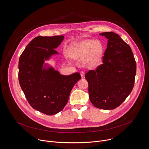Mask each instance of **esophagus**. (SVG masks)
Returning a JSON list of instances; mask_svg holds the SVG:
<instances>
[{
	"label": "esophagus",
	"mask_w": 149,
	"mask_h": 149,
	"mask_svg": "<svg viewBox=\"0 0 149 149\" xmlns=\"http://www.w3.org/2000/svg\"><path fill=\"white\" fill-rule=\"evenodd\" d=\"M80 74H81V77H84V75H85V72L84 71H81L80 72Z\"/></svg>",
	"instance_id": "esophagus-1"
}]
</instances>
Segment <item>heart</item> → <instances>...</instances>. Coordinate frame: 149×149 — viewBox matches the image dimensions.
<instances>
[{
    "label": "heart",
    "mask_w": 149,
    "mask_h": 149,
    "mask_svg": "<svg viewBox=\"0 0 149 149\" xmlns=\"http://www.w3.org/2000/svg\"><path fill=\"white\" fill-rule=\"evenodd\" d=\"M102 54V47L98 42L87 39L72 44L68 51L72 59H82L84 65L92 67L98 65Z\"/></svg>",
    "instance_id": "heart-1"
}]
</instances>
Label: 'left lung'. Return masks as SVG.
Returning a JSON list of instances; mask_svg holds the SVG:
<instances>
[{
  "mask_svg": "<svg viewBox=\"0 0 149 149\" xmlns=\"http://www.w3.org/2000/svg\"><path fill=\"white\" fill-rule=\"evenodd\" d=\"M108 39L102 63L90 70L85 78L88 82L89 98L95 107L113 110L131 93L134 84L136 62L130 46L112 32L100 34Z\"/></svg>",
  "mask_w": 149,
  "mask_h": 149,
  "instance_id": "8db88e82",
  "label": "left lung"
}]
</instances>
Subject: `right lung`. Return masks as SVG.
Segmentation results:
<instances>
[{
	"label": "right lung",
	"mask_w": 149,
	"mask_h": 149,
	"mask_svg": "<svg viewBox=\"0 0 149 149\" xmlns=\"http://www.w3.org/2000/svg\"><path fill=\"white\" fill-rule=\"evenodd\" d=\"M63 36H37L33 39L19 60V81L32 107L42 113L60 112L68 101L74 85L81 78L78 72L63 75L52 67L43 68L45 60L58 52L55 50Z\"/></svg>",
	"instance_id": "obj_1"
}]
</instances>
